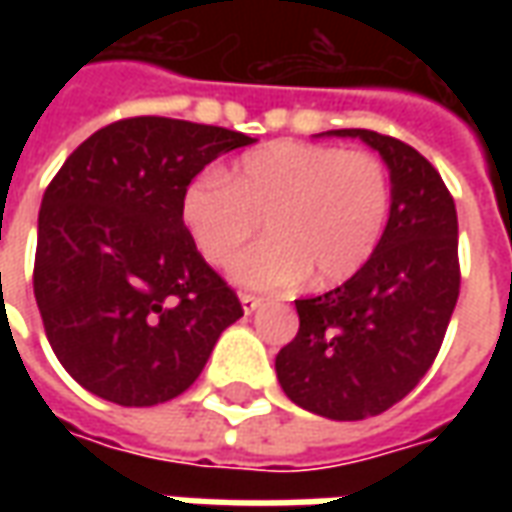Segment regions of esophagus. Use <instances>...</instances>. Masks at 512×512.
I'll list each match as a JSON object with an SVG mask.
<instances>
[{"label": "esophagus", "instance_id": "obj_1", "mask_svg": "<svg viewBox=\"0 0 512 512\" xmlns=\"http://www.w3.org/2000/svg\"><path fill=\"white\" fill-rule=\"evenodd\" d=\"M241 307H244L246 315H252L263 307V299H257V296H241Z\"/></svg>", "mask_w": 512, "mask_h": 512}]
</instances>
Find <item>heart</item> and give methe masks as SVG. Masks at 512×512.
Here are the masks:
<instances>
[{
	"label": "heart",
	"mask_w": 512,
	"mask_h": 512,
	"mask_svg": "<svg viewBox=\"0 0 512 512\" xmlns=\"http://www.w3.org/2000/svg\"><path fill=\"white\" fill-rule=\"evenodd\" d=\"M389 172L365 150L279 139L255 147L227 169L200 178L180 197V222L213 266H227L257 233L268 241L230 266L246 290L282 293L340 285L365 268L389 219Z\"/></svg>",
	"instance_id": "heart-1"
}]
</instances>
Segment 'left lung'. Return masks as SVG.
Segmentation results:
<instances>
[{
	"label": "left lung",
	"mask_w": 512,
	"mask_h": 512,
	"mask_svg": "<svg viewBox=\"0 0 512 512\" xmlns=\"http://www.w3.org/2000/svg\"><path fill=\"white\" fill-rule=\"evenodd\" d=\"M362 139L392 183L381 244L340 288L296 301L299 334L277 354L282 392L326 419L376 417L419 384L439 354L461 290L458 213L428 158L395 136Z\"/></svg>",
	"instance_id": "left-lung-1"
}]
</instances>
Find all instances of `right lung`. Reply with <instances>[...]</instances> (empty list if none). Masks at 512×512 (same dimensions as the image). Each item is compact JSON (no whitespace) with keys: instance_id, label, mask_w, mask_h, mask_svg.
<instances>
[{"instance_id":"add662e5","label":"right lung","mask_w":512,"mask_h":512,"mask_svg":"<svg viewBox=\"0 0 512 512\" xmlns=\"http://www.w3.org/2000/svg\"><path fill=\"white\" fill-rule=\"evenodd\" d=\"M257 142L230 128L131 117L73 150L43 194L35 301L60 365L117 406L186 392L244 310L180 222L205 164Z\"/></svg>"}]
</instances>
